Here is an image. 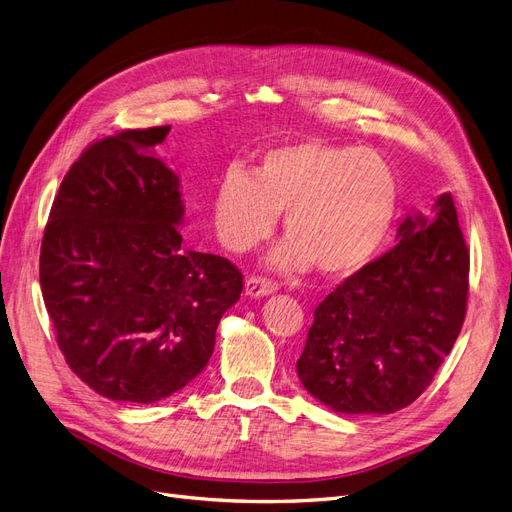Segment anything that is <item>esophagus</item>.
Returning a JSON list of instances; mask_svg holds the SVG:
<instances>
[{"label":"esophagus","instance_id":"obj_1","mask_svg":"<svg viewBox=\"0 0 512 512\" xmlns=\"http://www.w3.org/2000/svg\"><path fill=\"white\" fill-rule=\"evenodd\" d=\"M276 291H278V286L272 280H268V278L253 276V278L247 280V284H244V295L251 297V299L268 297V295H272Z\"/></svg>","mask_w":512,"mask_h":512}]
</instances>
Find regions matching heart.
Returning a JSON list of instances; mask_svg holds the SVG:
<instances>
[{"label":"heart","mask_w":512,"mask_h":512,"mask_svg":"<svg viewBox=\"0 0 512 512\" xmlns=\"http://www.w3.org/2000/svg\"><path fill=\"white\" fill-rule=\"evenodd\" d=\"M397 211V177L379 152L320 140L263 152L253 177L230 169L213 198L219 242L234 253L272 238L284 213L286 240L270 255L278 272L328 278L364 270L385 244Z\"/></svg>","instance_id":"1"}]
</instances>
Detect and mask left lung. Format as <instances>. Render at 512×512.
I'll return each instance as SVG.
<instances>
[{
	"label": "left lung",
	"mask_w": 512,
	"mask_h": 512,
	"mask_svg": "<svg viewBox=\"0 0 512 512\" xmlns=\"http://www.w3.org/2000/svg\"><path fill=\"white\" fill-rule=\"evenodd\" d=\"M469 249L452 194L406 215L397 244L339 284L314 311L297 374L341 414H391L425 391L466 314Z\"/></svg>",
	"instance_id": "obj_1"
}]
</instances>
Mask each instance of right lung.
<instances>
[{"label": "right lung", "instance_id": "1", "mask_svg": "<svg viewBox=\"0 0 512 512\" xmlns=\"http://www.w3.org/2000/svg\"><path fill=\"white\" fill-rule=\"evenodd\" d=\"M169 129H127L87 148L41 240L58 347L113 402L154 404L196 379L242 293L236 265L184 247L180 177L157 154Z\"/></svg>", "mask_w": 512, "mask_h": 512}]
</instances>
